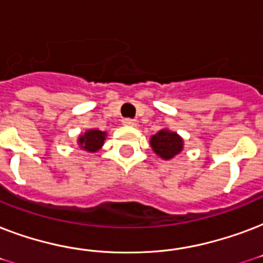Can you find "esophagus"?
Listing matches in <instances>:
<instances>
[{"label":"esophagus","instance_id":"obj_1","mask_svg":"<svg viewBox=\"0 0 263 263\" xmlns=\"http://www.w3.org/2000/svg\"><path fill=\"white\" fill-rule=\"evenodd\" d=\"M123 124L124 125H128V127H134V125H136V120L134 119H123Z\"/></svg>","mask_w":263,"mask_h":263}]
</instances>
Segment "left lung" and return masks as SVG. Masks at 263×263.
<instances>
[{
	"mask_svg": "<svg viewBox=\"0 0 263 263\" xmlns=\"http://www.w3.org/2000/svg\"><path fill=\"white\" fill-rule=\"evenodd\" d=\"M153 150L164 160H171L176 154H179L183 148V139L176 132L162 129L153 136L150 140Z\"/></svg>",
	"mask_w": 263,
	"mask_h": 263,
	"instance_id": "1",
	"label": "left lung"
}]
</instances>
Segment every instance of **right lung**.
I'll use <instances>...</instances> for the list:
<instances>
[{
  "mask_svg": "<svg viewBox=\"0 0 263 263\" xmlns=\"http://www.w3.org/2000/svg\"><path fill=\"white\" fill-rule=\"evenodd\" d=\"M105 136H106L105 132L98 131V129H90V131H87L84 135H82L79 138L80 147L84 148L86 152H97L103 144Z\"/></svg>",
  "mask_w": 263,
  "mask_h": 263,
  "instance_id": "obj_1",
  "label": "right lung"
}]
</instances>
